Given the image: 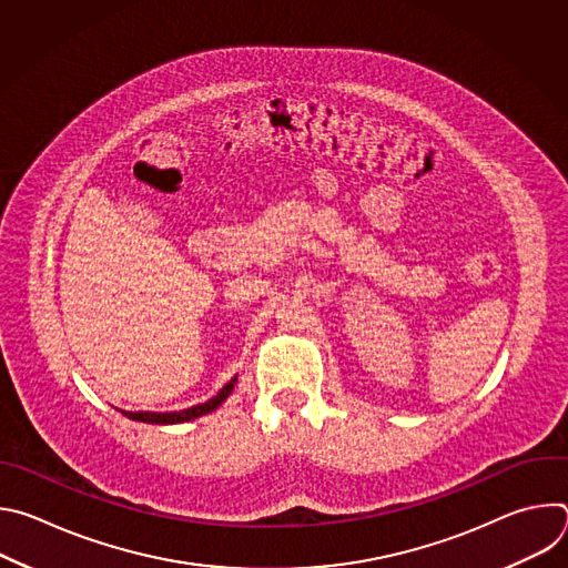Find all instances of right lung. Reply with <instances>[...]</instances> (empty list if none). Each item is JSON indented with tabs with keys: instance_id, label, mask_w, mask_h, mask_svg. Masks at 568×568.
<instances>
[{
	"instance_id": "right-lung-1",
	"label": "right lung",
	"mask_w": 568,
	"mask_h": 568,
	"mask_svg": "<svg viewBox=\"0 0 568 568\" xmlns=\"http://www.w3.org/2000/svg\"><path fill=\"white\" fill-rule=\"evenodd\" d=\"M237 382V375H233L220 390L217 395H213L211 399L202 402V404H195V407L191 409H182V412H121L125 418L130 420H136V423H148V425H180V423H189V420H195V418H202L206 414H213L220 404L231 395L233 386Z\"/></svg>"
}]
</instances>
